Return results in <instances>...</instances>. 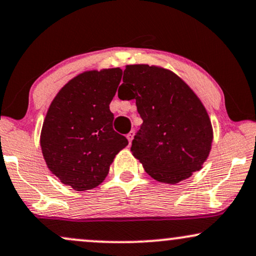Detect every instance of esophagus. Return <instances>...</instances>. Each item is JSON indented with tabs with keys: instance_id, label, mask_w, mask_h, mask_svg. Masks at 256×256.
I'll use <instances>...</instances> for the list:
<instances>
[{
	"instance_id": "esophagus-1",
	"label": "esophagus",
	"mask_w": 256,
	"mask_h": 256,
	"mask_svg": "<svg viewBox=\"0 0 256 256\" xmlns=\"http://www.w3.org/2000/svg\"><path fill=\"white\" fill-rule=\"evenodd\" d=\"M126 137H128V143L131 144V142H132V140H134V131H130V132H128V136H126Z\"/></svg>"
}]
</instances>
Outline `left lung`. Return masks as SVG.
<instances>
[{
    "instance_id": "8db88e82",
    "label": "left lung",
    "mask_w": 256,
    "mask_h": 256,
    "mask_svg": "<svg viewBox=\"0 0 256 256\" xmlns=\"http://www.w3.org/2000/svg\"><path fill=\"white\" fill-rule=\"evenodd\" d=\"M120 100H136L143 124L131 152L155 180L178 184L202 168L212 143L205 107L192 89L169 70L128 66Z\"/></svg>"
}]
</instances>
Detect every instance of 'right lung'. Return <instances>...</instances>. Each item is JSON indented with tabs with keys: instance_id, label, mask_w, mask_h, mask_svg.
I'll list each match as a JSON object with an SVG mask.
<instances>
[{
	"instance_id": "right-lung-1",
	"label": "right lung",
	"mask_w": 256,
	"mask_h": 256,
	"mask_svg": "<svg viewBox=\"0 0 256 256\" xmlns=\"http://www.w3.org/2000/svg\"><path fill=\"white\" fill-rule=\"evenodd\" d=\"M122 72L119 68L76 76L54 98L42 124L40 146L48 167L64 184L92 190L128 144L113 130L110 104Z\"/></svg>"
}]
</instances>
